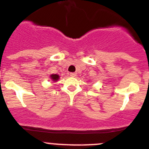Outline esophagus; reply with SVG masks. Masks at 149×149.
<instances>
[{
  "label": "esophagus",
  "mask_w": 149,
  "mask_h": 149,
  "mask_svg": "<svg viewBox=\"0 0 149 149\" xmlns=\"http://www.w3.org/2000/svg\"><path fill=\"white\" fill-rule=\"evenodd\" d=\"M70 76H71V77H76V73H70Z\"/></svg>",
  "instance_id": "esophagus-1"
}]
</instances>
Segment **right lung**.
I'll list each match as a JSON object with an SVG mask.
<instances>
[{
    "label": "right lung",
    "instance_id": "right-lung-1",
    "mask_svg": "<svg viewBox=\"0 0 149 149\" xmlns=\"http://www.w3.org/2000/svg\"><path fill=\"white\" fill-rule=\"evenodd\" d=\"M59 77H60V76H58V74H52V75H50V78H51V79H52V81H53V82H57V81H58V79H59Z\"/></svg>",
    "mask_w": 149,
    "mask_h": 149
}]
</instances>
